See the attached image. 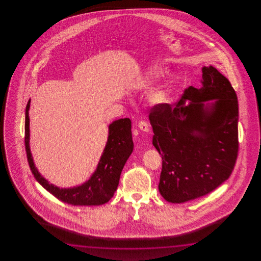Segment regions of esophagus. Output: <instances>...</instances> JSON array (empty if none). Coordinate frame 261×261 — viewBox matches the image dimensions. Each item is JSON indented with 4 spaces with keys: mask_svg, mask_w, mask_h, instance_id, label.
Here are the masks:
<instances>
[{
    "mask_svg": "<svg viewBox=\"0 0 261 261\" xmlns=\"http://www.w3.org/2000/svg\"><path fill=\"white\" fill-rule=\"evenodd\" d=\"M138 128H140L141 130L147 133V132L149 130V125H148V123L146 122L145 120H141V121H139Z\"/></svg>",
    "mask_w": 261,
    "mask_h": 261,
    "instance_id": "esophagus-1",
    "label": "esophagus"
}]
</instances>
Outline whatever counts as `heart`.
I'll use <instances>...</instances> for the list:
<instances>
[{
    "label": "heart",
    "mask_w": 261,
    "mask_h": 261,
    "mask_svg": "<svg viewBox=\"0 0 261 261\" xmlns=\"http://www.w3.org/2000/svg\"><path fill=\"white\" fill-rule=\"evenodd\" d=\"M161 72H158V71L150 72L149 79L150 80H154V79H156V78L161 77ZM154 100H155V101H158V102L164 101V100H166V93H165L164 91H160V92L155 93V94L154 95Z\"/></svg>",
    "instance_id": "obj_1"
}]
</instances>
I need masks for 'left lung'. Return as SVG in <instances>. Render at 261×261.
Here are the masks:
<instances>
[{
  "mask_svg": "<svg viewBox=\"0 0 261 261\" xmlns=\"http://www.w3.org/2000/svg\"><path fill=\"white\" fill-rule=\"evenodd\" d=\"M202 87H189L175 106L150 109L153 145L162 159L159 183L169 202L210 193L232 172L238 155L239 106L230 82L215 67L202 68ZM217 100L208 108L203 101ZM186 99L191 100L184 106Z\"/></svg>",
  "mask_w": 261,
  "mask_h": 261,
  "instance_id": "8db88e82",
  "label": "left lung"
}]
</instances>
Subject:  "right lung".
<instances>
[{"instance_id":"right-lung-1","label":"right lung","mask_w":261,"mask_h":261,"mask_svg":"<svg viewBox=\"0 0 261 261\" xmlns=\"http://www.w3.org/2000/svg\"><path fill=\"white\" fill-rule=\"evenodd\" d=\"M30 101L27 103L25 112V148L29 166L35 179L58 200L68 204L93 206L108 202L117 190L123 167L133 152L130 119L127 117L121 118L109 125V136L103 154L93 175L88 182L73 189H59L48 183L34 166L29 146Z\"/></svg>"}]
</instances>
